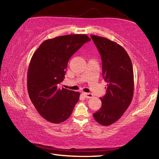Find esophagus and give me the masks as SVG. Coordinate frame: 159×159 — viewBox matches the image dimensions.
<instances>
[{
  "instance_id": "34e87169",
  "label": "esophagus",
  "mask_w": 159,
  "mask_h": 159,
  "mask_svg": "<svg viewBox=\"0 0 159 159\" xmlns=\"http://www.w3.org/2000/svg\"><path fill=\"white\" fill-rule=\"evenodd\" d=\"M83 95H84L86 98H92L93 95V94L91 93H83Z\"/></svg>"
}]
</instances>
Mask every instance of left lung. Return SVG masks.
I'll use <instances>...</instances> for the list:
<instances>
[{"mask_svg": "<svg viewBox=\"0 0 159 159\" xmlns=\"http://www.w3.org/2000/svg\"><path fill=\"white\" fill-rule=\"evenodd\" d=\"M101 55L102 76L107 82V93L101 98V108L93 114L99 124L111 125L122 116L133 98V64L121 45L106 38L90 35Z\"/></svg>", "mask_w": 159, "mask_h": 159, "instance_id": "left-lung-1", "label": "left lung"}]
</instances>
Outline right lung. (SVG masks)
<instances>
[{"mask_svg":"<svg viewBox=\"0 0 159 159\" xmlns=\"http://www.w3.org/2000/svg\"><path fill=\"white\" fill-rule=\"evenodd\" d=\"M90 39L85 34H70L45 40L34 53L27 73L31 101L48 121L60 123L71 116L79 99V92L62 88L68 61Z\"/></svg>","mask_w":159,"mask_h":159,"instance_id":"right-lung-1","label":"right lung"}]
</instances>
